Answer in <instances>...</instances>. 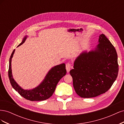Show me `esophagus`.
I'll list each match as a JSON object with an SVG mask.
<instances>
[{"label": "esophagus", "mask_w": 124, "mask_h": 124, "mask_svg": "<svg viewBox=\"0 0 124 124\" xmlns=\"http://www.w3.org/2000/svg\"><path fill=\"white\" fill-rule=\"evenodd\" d=\"M66 70H67V72H69V71L71 69V65L70 63H67L66 65Z\"/></svg>", "instance_id": "obj_1"}]
</instances>
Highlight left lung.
<instances>
[{
    "label": "left lung",
    "instance_id": "8db88e82",
    "mask_svg": "<svg viewBox=\"0 0 124 124\" xmlns=\"http://www.w3.org/2000/svg\"><path fill=\"white\" fill-rule=\"evenodd\" d=\"M94 50L83 52L75 60L70 71L77 94L92 98L105 93L117 78V54L115 47L104 34L99 36Z\"/></svg>",
    "mask_w": 124,
    "mask_h": 124
}]
</instances>
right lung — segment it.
I'll use <instances>...</instances> for the list:
<instances>
[{
  "instance_id": "obj_1",
  "label": "right lung",
  "mask_w": 124,
  "mask_h": 124,
  "mask_svg": "<svg viewBox=\"0 0 124 124\" xmlns=\"http://www.w3.org/2000/svg\"><path fill=\"white\" fill-rule=\"evenodd\" d=\"M27 36L24 37L22 42L17 46L23 44ZM15 50L11 54L9 59L8 76L10 83L13 88L24 98L30 101H42L46 100L52 96L57 83L66 73V65L64 63L55 66L49 70L43 81L35 88L24 89L18 85L13 78L11 69V61Z\"/></svg>"
}]
</instances>
